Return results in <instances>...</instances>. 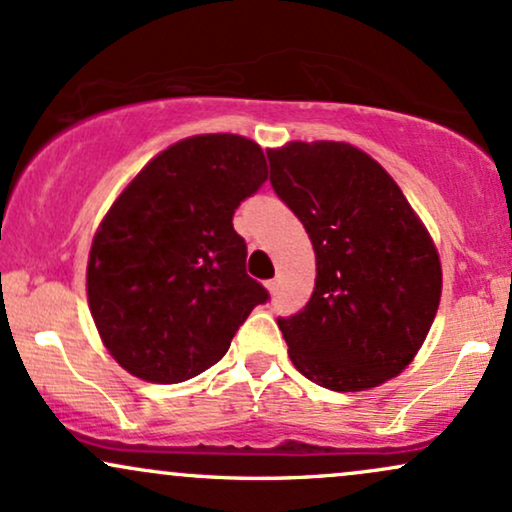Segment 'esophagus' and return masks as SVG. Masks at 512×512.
Returning a JSON list of instances; mask_svg holds the SVG:
<instances>
[{
  "mask_svg": "<svg viewBox=\"0 0 512 512\" xmlns=\"http://www.w3.org/2000/svg\"><path fill=\"white\" fill-rule=\"evenodd\" d=\"M276 286H279V284H276V279H269V281H264V289H267L269 293H272V296H274V293H276Z\"/></svg>",
  "mask_w": 512,
  "mask_h": 512,
  "instance_id": "obj_1",
  "label": "esophagus"
}]
</instances>
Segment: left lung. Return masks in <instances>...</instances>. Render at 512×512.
I'll return each instance as SVG.
<instances>
[{
    "label": "left lung",
    "instance_id": "8db88e82",
    "mask_svg": "<svg viewBox=\"0 0 512 512\" xmlns=\"http://www.w3.org/2000/svg\"><path fill=\"white\" fill-rule=\"evenodd\" d=\"M276 195L315 250V289L298 315L276 320L308 380L361 392L397 378L424 346L443 269L431 233L366 151L346 142L267 149Z\"/></svg>",
    "mask_w": 512,
    "mask_h": 512
}]
</instances>
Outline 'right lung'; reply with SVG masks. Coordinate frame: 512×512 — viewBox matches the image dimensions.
<instances>
[{"instance_id": "obj_1", "label": "right lung", "mask_w": 512, "mask_h": 512, "mask_svg": "<svg viewBox=\"0 0 512 512\" xmlns=\"http://www.w3.org/2000/svg\"><path fill=\"white\" fill-rule=\"evenodd\" d=\"M267 173L252 139L195 134L151 158L105 211L88 252V310L134 378L173 385L204 373L267 301L233 231V211Z\"/></svg>"}]
</instances>
